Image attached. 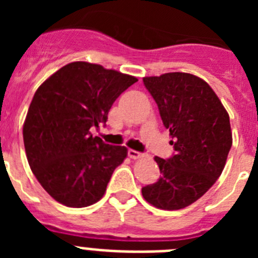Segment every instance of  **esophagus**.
Wrapping results in <instances>:
<instances>
[{
	"instance_id": "obj_1",
	"label": "esophagus",
	"mask_w": 258,
	"mask_h": 258,
	"mask_svg": "<svg viewBox=\"0 0 258 258\" xmlns=\"http://www.w3.org/2000/svg\"><path fill=\"white\" fill-rule=\"evenodd\" d=\"M127 155H129V157L131 159H141V157H143V154H141V152L138 151H134V150H127Z\"/></svg>"
}]
</instances>
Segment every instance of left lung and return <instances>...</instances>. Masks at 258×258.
Instances as JSON below:
<instances>
[{
  "mask_svg": "<svg viewBox=\"0 0 258 258\" xmlns=\"http://www.w3.org/2000/svg\"><path fill=\"white\" fill-rule=\"evenodd\" d=\"M143 84L175 152L166 160L155 157L161 175L142 195L156 208L177 211L202 198L222 173L232 145L229 113L213 89L191 74L145 77Z\"/></svg>",
  "mask_w": 258,
  "mask_h": 258,
  "instance_id": "1",
  "label": "left lung"
}]
</instances>
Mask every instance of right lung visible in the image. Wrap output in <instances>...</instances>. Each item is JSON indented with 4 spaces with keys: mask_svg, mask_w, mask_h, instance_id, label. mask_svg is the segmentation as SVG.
Instances as JSON below:
<instances>
[{
    "mask_svg": "<svg viewBox=\"0 0 258 258\" xmlns=\"http://www.w3.org/2000/svg\"><path fill=\"white\" fill-rule=\"evenodd\" d=\"M137 81L99 64L74 61L37 89L23 140L32 172L56 202L83 208L102 199L127 150L107 145L90 129L106 124L113 102Z\"/></svg>",
    "mask_w": 258,
    "mask_h": 258,
    "instance_id": "right-lung-1",
    "label": "right lung"
}]
</instances>
